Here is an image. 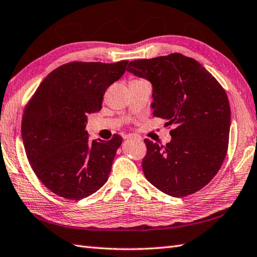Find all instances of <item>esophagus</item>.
<instances>
[{
    "mask_svg": "<svg viewBox=\"0 0 257 257\" xmlns=\"http://www.w3.org/2000/svg\"><path fill=\"white\" fill-rule=\"evenodd\" d=\"M125 139H136V140H142V138H140L139 135H135V134H127L125 135Z\"/></svg>",
    "mask_w": 257,
    "mask_h": 257,
    "instance_id": "1",
    "label": "esophagus"
}]
</instances>
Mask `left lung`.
<instances>
[{
  "mask_svg": "<svg viewBox=\"0 0 257 257\" xmlns=\"http://www.w3.org/2000/svg\"><path fill=\"white\" fill-rule=\"evenodd\" d=\"M127 71L152 83L154 116L175 126L166 146L144 140L146 179L176 198L200 190L226 156L231 110L224 89L197 60L178 53L133 60Z\"/></svg>",
  "mask_w": 257,
  "mask_h": 257,
  "instance_id": "left-lung-1",
  "label": "left lung"
}]
</instances>
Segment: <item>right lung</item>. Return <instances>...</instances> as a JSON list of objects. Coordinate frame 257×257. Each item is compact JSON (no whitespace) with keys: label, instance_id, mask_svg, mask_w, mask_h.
Masks as SVG:
<instances>
[{"label":"right lung","instance_id":"add662e5","mask_svg":"<svg viewBox=\"0 0 257 257\" xmlns=\"http://www.w3.org/2000/svg\"><path fill=\"white\" fill-rule=\"evenodd\" d=\"M115 64L72 61L51 71L28 101L22 138L28 162L48 189L68 200L98 191L111 172L122 138L90 141L88 114L101 110L106 89L126 70Z\"/></svg>","mask_w":257,"mask_h":257}]
</instances>
